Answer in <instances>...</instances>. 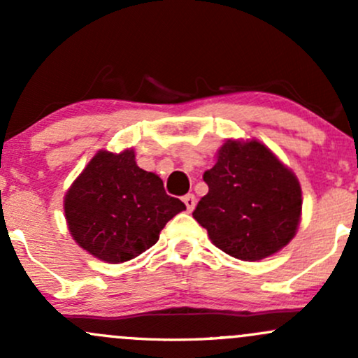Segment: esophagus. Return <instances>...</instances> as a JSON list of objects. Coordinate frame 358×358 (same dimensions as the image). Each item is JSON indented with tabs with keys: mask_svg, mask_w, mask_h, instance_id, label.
I'll return each mask as SVG.
<instances>
[{
	"mask_svg": "<svg viewBox=\"0 0 358 358\" xmlns=\"http://www.w3.org/2000/svg\"><path fill=\"white\" fill-rule=\"evenodd\" d=\"M183 202H185V205H187V210L192 212L193 208H195V205H196L195 195H192V193H188V195L183 196Z\"/></svg>",
	"mask_w": 358,
	"mask_h": 358,
	"instance_id": "obj_1",
	"label": "esophagus"
}]
</instances>
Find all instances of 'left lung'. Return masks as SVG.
Segmentation results:
<instances>
[{
  "label": "left lung",
  "instance_id": "obj_1",
  "mask_svg": "<svg viewBox=\"0 0 358 358\" xmlns=\"http://www.w3.org/2000/svg\"><path fill=\"white\" fill-rule=\"evenodd\" d=\"M208 193L193 219L208 239L241 261H261L289 244L301 222V185L257 139H227L203 173Z\"/></svg>",
  "mask_w": 358,
  "mask_h": 358
}]
</instances>
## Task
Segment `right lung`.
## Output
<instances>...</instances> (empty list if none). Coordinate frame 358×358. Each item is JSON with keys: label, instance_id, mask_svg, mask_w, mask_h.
<instances>
[{"label": "right lung", "instance_id": "obj_1", "mask_svg": "<svg viewBox=\"0 0 358 358\" xmlns=\"http://www.w3.org/2000/svg\"><path fill=\"white\" fill-rule=\"evenodd\" d=\"M185 208L182 200L166 195L158 175L136 165L133 148L97 151L64 196L72 239L109 264L131 261L155 245L166 222Z\"/></svg>", "mask_w": 358, "mask_h": 358}]
</instances>
